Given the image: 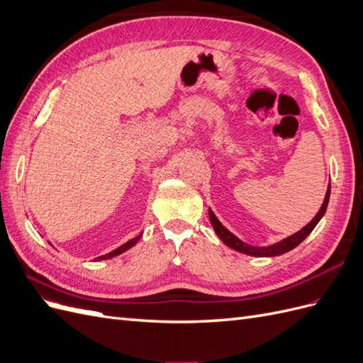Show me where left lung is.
Here are the masks:
<instances>
[{
    "label": "left lung",
    "mask_w": 363,
    "mask_h": 363,
    "mask_svg": "<svg viewBox=\"0 0 363 363\" xmlns=\"http://www.w3.org/2000/svg\"><path fill=\"white\" fill-rule=\"evenodd\" d=\"M328 200H330V183H328V188H327L324 201H323V204L320 207V211H318V213L313 216L312 221L307 224V225H304L301 230H298V232H296V233L279 240V242H276V244L267 245V247H255V245L245 244L244 240H240L238 236H235L232 232H230L228 228H225L221 223H219V219L215 216V213L212 212L211 207H208V219H211L215 233L218 235V238L221 239L227 247L233 248V250H236L239 252H244V255H248V256L274 257V256H280V255H284V252L294 250L296 245H300L303 240L312 233V230L316 227L318 223L321 221V218L324 216V213L327 211Z\"/></svg>",
    "instance_id": "8db88e82"
}]
</instances>
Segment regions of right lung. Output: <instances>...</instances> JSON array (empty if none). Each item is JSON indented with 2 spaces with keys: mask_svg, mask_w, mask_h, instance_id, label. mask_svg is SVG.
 <instances>
[{
  "mask_svg": "<svg viewBox=\"0 0 363 363\" xmlns=\"http://www.w3.org/2000/svg\"><path fill=\"white\" fill-rule=\"evenodd\" d=\"M142 238V233L139 235V236H136V238H133V239H130L128 242H125V244H123L121 247H118L116 250H113V251H111V252H107V255H104V256H100V257H96L95 260H106V259H112V257H115V256H119V255H123L124 251H127V250H130L131 247H135L136 244H138V240ZM50 244V242H48Z\"/></svg>",
  "mask_w": 363,
  "mask_h": 363,
  "instance_id": "obj_1",
  "label": "right lung"
}]
</instances>
